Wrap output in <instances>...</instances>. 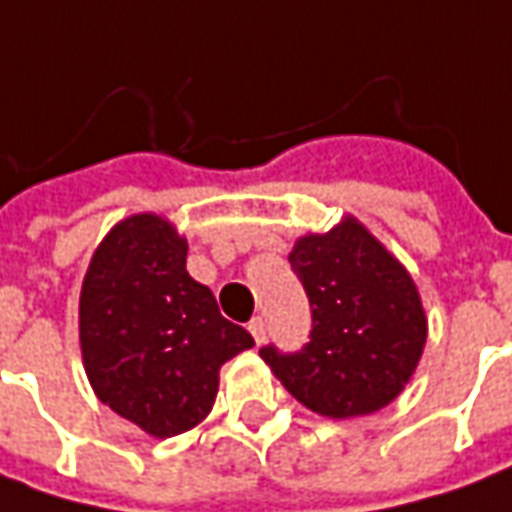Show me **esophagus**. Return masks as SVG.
Instances as JSON below:
<instances>
[{
  "label": "esophagus",
  "mask_w": 512,
  "mask_h": 512,
  "mask_svg": "<svg viewBox=\"0 0 512 512\" xmlns=\"http://www.w3.org/2000/svg\"><path fill=\"white\" fill-rule=\"evenodd\" d=\"M249 333L255 336L257 344L263 342V339H266V319H263V316H255V319L249 322Z\"/></svg>",
  "instance_id": "obj_1"
}]
</instances>
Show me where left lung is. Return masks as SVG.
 <instances>
[{"label":"left lung","mask_w":512,"mask_h":512,"mask_svg":"<svg viewBox=\"0 0 512 512\" xmlns=\"http://www.w3.org/2000/svg\"><path fill=\"white\" fill-rule=\"evenodd\" d=\"M288 263L311 305V333L294 353L263 344L260 358L319 415H373L401 392L426 344L412 277L353 218L300 238Z\"/></svg>","instance_id":"left-lung-1"}]
</instances>
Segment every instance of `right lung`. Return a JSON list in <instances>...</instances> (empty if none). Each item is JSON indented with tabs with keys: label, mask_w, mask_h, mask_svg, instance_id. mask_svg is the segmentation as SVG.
<instances>
[{
	"label": "right lung",
	"mask_w": 512,
	"mask_h": 512,
	"mask_svg": "<svg viewBox=\"0 0 512 512\" xmlns=\"http://www.w3.org/2000/svg\"><path fill=\"white\" fill-rule=\"evenodd\" d=\"M165 218L134 215L97 246L81 291V350L97 398L154 437L210 415L218 370L255 339L187 269Z\"/></svg>",
	"instance_id": "obj_1"
}]
</instances>
